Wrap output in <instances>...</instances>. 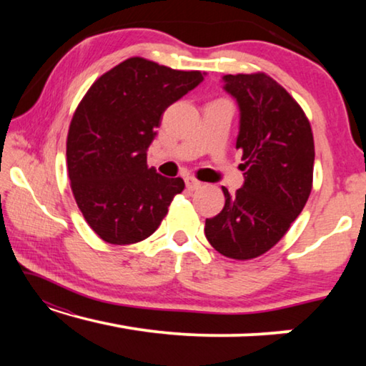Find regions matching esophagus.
I'll return each instance as SVG.
<instances>
[{"label":"esophagus","instance_id":"obj_1","mask_svg":"<svg viewBox=\"0 0 366 366\" xmlns=\"http://www.w3.org/2000/svg\"><path fill=\"white\" fill-rule=\"evenodd\" d=\"M185 185H187L189 190H197V189L202 187V182L197 181L195 177H187V179H185Z\"/></svg>","mask_w":366,"mask_h":366}]
</instances>
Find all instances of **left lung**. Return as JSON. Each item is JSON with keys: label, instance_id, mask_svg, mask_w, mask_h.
Segmentation results:
<instances>
[{"label": "left lung", "instance_id": "1", "mask_svg": "<svg viewBox=\"0 0 366 366\" xmlns=\"http://www.w3.org/2000/svg\"><path fill=\"white\" fill-rule=\"evenodd\" d=\"M224 90L239 103L245 182L205 222L221 255L252 259L272 249L302 213L313 187L312 126L289 92L264 72L227 74Z\"/></svg>", "mask_w": 366, "mask_h": 366}]
</instances>
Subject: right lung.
<instances>
[{
  "label": "right lung",
  "instance_id": "obj_1",
  "mask_svg": "<svg viewBox=\"0 0 366 366\" xmlns=\"http://www.w3.org/2000/svg\"><path fill=\"white\" fill-rule=\"evenodd\" d=\"M202 80L200 71L135 56L98 77L80 100L67 132V172L86 224L104 242L150 237L184 190L181 177L148 168L147 148L164 109Z\"/></svg>",
  "mask_w": 366,
  "mask_h": 366
}]
</instances>
